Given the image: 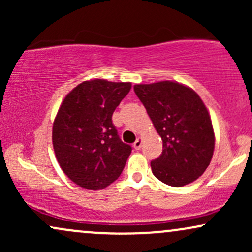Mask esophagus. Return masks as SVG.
I'll return each instance as SVG.
<instances>
[{"label":"esophagus","mask_w":252,"mask_h":252,"mask_svg":"<svg viewBox=\"0 0 252 252\" xmlns=\"http://www.w3.org/2000/svg\"><path fill=\"white\" fill-rule=\"evenodd\" d=\"M141 147H142V138L138 137L137 140L135 141V143H134V148H135L136 150H138V149H141Z\"/></svg>","instance_id":"1"}]
</instances>
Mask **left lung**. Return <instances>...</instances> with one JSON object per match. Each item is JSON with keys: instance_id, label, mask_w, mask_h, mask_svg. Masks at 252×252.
<instances>
[{"instance_id": "left-lung-1", "label": "left lung", "mask_w": 252, "mask_h": 252, "mask_svg": "<svg viewBox=\"0 0 252 252\" xmlns=\"http://www.w3.org/2000/svg\"><path fill=\"white\" fill-rule=\"evenodd\" d=\"M136 96L162 140V154L150 162L163 184L181 187L204 174L212 160L215 131L199 94L176 82L136 84Z\"/></svg>"}]
</instances>
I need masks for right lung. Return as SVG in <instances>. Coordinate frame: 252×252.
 Wrapping results in <instances>:
<instances>
[{"label": "right lung", "instance_id": "add662e5", "mask_svg": "<svg viewBox=\"0 0 252 252\" xmlns=\"http://www.w3.org/2000/svg\"><path fill=\"white\" fill-rule=\"evenodd\" d=\"M131 83L86 80L63 98L52 141L60 168L83 189H105L121 175L131 147L123 143L112 114Z\"/></svg>", "mask_w": 252, "mask_h": 252}]
</instances>
